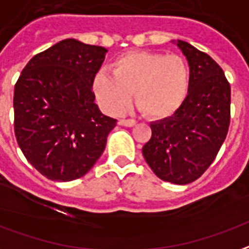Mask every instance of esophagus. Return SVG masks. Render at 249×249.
<instances>
[{
	"instance_id": "34e87169",
	"label": "esophagus",
	"mask_w": 249,
	"mask_h": 249,
	"mask_svg": "<svg viewBox=\"0 0 249 249\" xmlns=\"http://www.w3.org/2000/svg\"><path fill=\"white\" fill-rule=\"evenodd\" d=\"M119 124L130 128V126H134V125L137 124V123H136V120H133V119H123V120H120Z\"/></svg>"
}]
</instances>
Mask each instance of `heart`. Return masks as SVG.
Returning a JSON list of instances; mask_svg holds the SVG:
<instances>
[{"instance_id":"b5f03b06","label":"heart","mask_w":249,"mask_h":249,"mask_svg":"<svg viewBox=\"0 0 249 249\" xmlns=\"http://www.w3.org/2000/svg\"><path fill=\"white\" fill-rule=\"evenodd\" d=\"M112 72L99 70L92 91L101 109L120 115L132 96L140 109L153 119H166L185 103L190 88V68L179 55L129 51L112 63Z\"/></svg>"}]
</instances>
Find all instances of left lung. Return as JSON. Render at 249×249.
Wrapping results in <instances>:
<instances>
[{
  "label": "left lung",
  "mask_w": 249,
  "mask_h": 249,
  "mask_svg": "<svg viewBox=\"0 0 249 249\" xmlns=\"http://www.w3.org/2000/svg\"><path fill=\"white\" fill-rule=\"evenodd\" d=\"M174 43L190 66L189 93L174 115L150 124L142 154L160 179L186 185L209 169L226 140L231 87L210 55L183 40Z\"/></svg>",
  "instance_id": "1"
}]
</instances>
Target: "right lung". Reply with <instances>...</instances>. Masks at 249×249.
Instances as JSON below:
<instances>
[{
    "mask_svg": "<svg viewBox=\"0 0 249 249\" xmlns=\"http://www.w3.org/2000/svg\"><path fill=\"white\" fill-rule=\"evenodd\" d=\"M108 50L60 40L23 68L14 87V132L23 156L51 181L78 179L96 163L117 120L92 91Z\"/></svg>",
    "mask_w": 249,
    "mask_h": 249,
    "instance_id": "1",
    "label": "right lung"
}]
</instances>
